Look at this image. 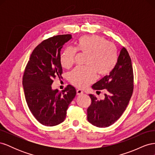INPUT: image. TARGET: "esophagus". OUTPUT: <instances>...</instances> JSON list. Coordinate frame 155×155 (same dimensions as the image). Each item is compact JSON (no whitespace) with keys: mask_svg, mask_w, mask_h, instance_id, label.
Instances as JSON below:
<instances>
[{"mask_svg":"<svg viewBox=\"0 0 155 155\" xmlns=\"http://www.w3.org/2000/svg\"><path fill=\"white\" fill-rule=\"evenodd\" d=\"M76 93H77V95H81L83 93V91L81 90V89H78V90L76 91Z\"/></svg>","mask_w":155,"mask_h":155,"instance_id":"34e87169","label":"esophagus"}]
</instances>
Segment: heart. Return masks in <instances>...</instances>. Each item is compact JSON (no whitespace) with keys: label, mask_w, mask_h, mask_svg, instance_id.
<instances>
[{"label":"heart","mask_w":155,"mask_h":155,"mask_svg":"<svg viewBox=\"0 0 155 155\" xmlns=\"http://www.w3.org/2000/svg\"><path fill=\"white\" fill-rule=\"evenodd\" d=\"M87 54L85 67H78L69 74V81L78 88H85L95 81L96 73L99 76L109 74L118 61L116 46L104 37L98 35H85L79 38L76 48L67 46L60 55V63L69 68L75 61L77 51Z\"/></svg>","instance_id":"heart-1"}]
</instances>
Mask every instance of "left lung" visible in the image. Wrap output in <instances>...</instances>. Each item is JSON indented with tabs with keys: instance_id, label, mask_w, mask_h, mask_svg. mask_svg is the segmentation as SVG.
<instances>
[{
	"instance_id": "left-lung-1",
	"label": "left lung",
	"mask_w": 155,
	"mask_h": 155,
	"mask_svg": "<svg viewBox=\"0 0 155 155\" xmlns=\"http://www.w3.org/2000/svg\"><path fill=\"white\" fill-rule=\"evenodd\" d=\"M134 75L131 59L127 50H120L114 68L109 75L94 84V90L106 89L105 99L98 100L92 94L91 104L87 109V120L97 127L113 124L122 115L133 94Z\"/></svg>"
}]
</instances>
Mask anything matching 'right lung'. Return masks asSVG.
<instances>
[{
  "label": "right lung",
  "instance_id": "obj_1",
  "mask_svg": "<svg viewBox=\"0 0 155 155\" xmlns=\"http://www.w3.org/2000/svg\"><path fill=\"white\" fill-rule=\"evenodd\" d=\"M72 39L70 34L44 40L32 51L22 78L25 99L32 114L42 125L55 126L66 118L69 104L76 95L68 85L61 92L52 90L51 84L63 74L60 55L63 46Z\"/></svg>",
  "mask_w": 155,
  "mask_h": 155
}]
</instances>
